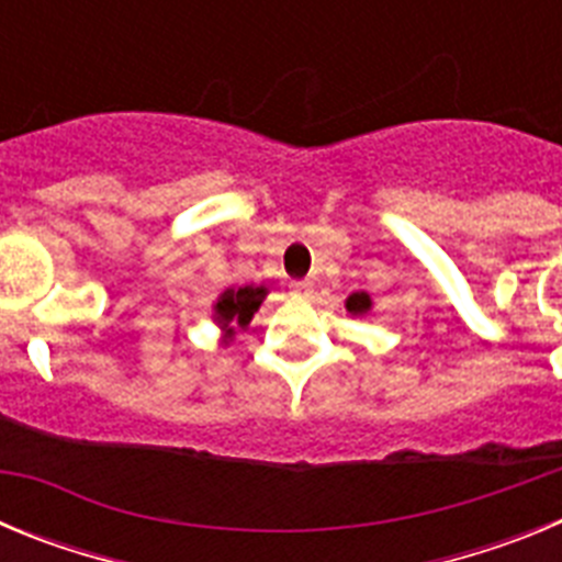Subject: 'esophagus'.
Returning <instances> with one entry per match:
<instances>
[{
	"label": "esophagus",
	"mask_w": 562,
	"mask_h": 562,
	"mask_svg": "<svg viewBox=\"0 0 562 562\" xmlns=\"http://www.w3.org/2000/svg\"><path fill=\"white\" fill-rule=\"evenodd\" d=\"M290 290H292V295L295 297H310L312 295V281H292L290 284Z\"/></svg>",
	"instance_id": "esophagus-1"
}]
</instances>
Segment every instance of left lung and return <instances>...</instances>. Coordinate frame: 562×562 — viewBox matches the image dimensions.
Instances as JSON below:
<instances>
[{"label": "left lung", "mask_w": 562, "mask_h": 562, "mask_svg": "<svg viewBox=\"0 0 562 562\" xmlns=\"http://www.w3.org/2000/svg\"><path fill=\"white\" fill-rule=\"evenodd\" d=\"M346 310H349L351 315H366V312L371 310V297L366 295V292H351V295L346 297Z\"/></svg>", "instance_id": "8db88e82"}]
</instances>
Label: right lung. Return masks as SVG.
<instances>
[{
    "mask_svg": "<svg viewBox=\"0 0 562 562\" xmlns=\"http://www.w3.org/2000/svg\"><path fill=\"white\" fill-rule=\"evenodd\" d=\"M267 297L265 286H238V290H225L220 301L213 304V321L225 329V337H233V331L245 329L258 312L261 301Z\"/></svg>",
    "mask_w": 562,
    "mask_h": 562,
    "instance_id": "right-lung-1",
    "label": "right lung"
}]
</instances>
